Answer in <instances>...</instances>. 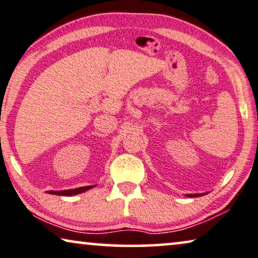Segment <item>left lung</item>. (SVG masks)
<instances>
[{"label":"left lung","instance_id":"8db88e82","mask_svg":"<svg viewBox=\"0 0 258 258\" xmlns=\"http://www.w3.org/2000/svg\"><path fill=\"white\" fill-rule=\"evenodd\" d=\"M204 195H206V194H190V195H185L186 197H201V196H204Z\"/></svg>","mask_w":258,"mask_h":258}]
</instances>
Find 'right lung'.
I'll return each mask as SVG.
<instances>
[{
  "mask_svg": "<svg viewBox=\"0 0 258 258\" xmlns=\"http://www.w3.org/2000/svg\"><path fill=\"white\" fill-rule=\"evenodd\" d=\"M91 187H94V185H88V186H82V187H76V189L73 190H62V191H47L48 194L51 195H56V196H74V195H79L82 194V192L90 190Z\"/></svg>",
  "mask_w": 258,
  "mask_h": 258,
  "instance_id": "add662e5",
  "label": "right lung"
}]
</instances>
